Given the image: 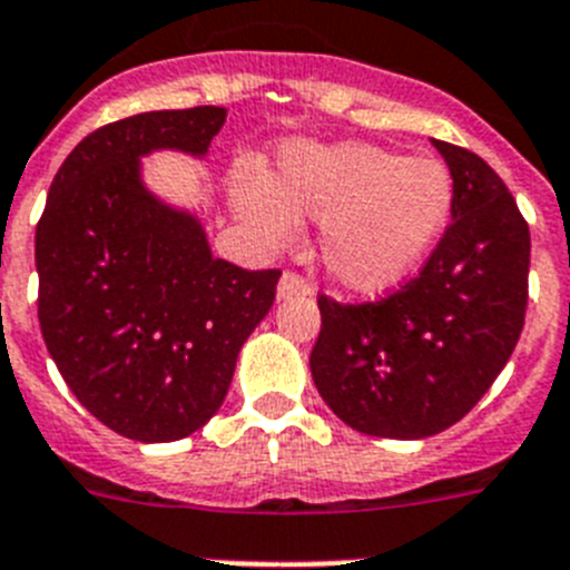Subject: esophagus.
<instances>
[{
    "label": "esophagus",
    "instance_id": "esophagus-1",
    "mask_svg": "<svg viewBox=\"0 0 570 570\" xmlns=\"http://www.w3.org/2000/svg\"><path fill=\"white\" fill-rule=\"evenodd\" d=\"M313 292V286L306 284L301 275H295V272H284L278 281V298H292V295H309Z\"/></svg>",
    "mask_w": 570,
    "mask_h": 570
}]
</instances>
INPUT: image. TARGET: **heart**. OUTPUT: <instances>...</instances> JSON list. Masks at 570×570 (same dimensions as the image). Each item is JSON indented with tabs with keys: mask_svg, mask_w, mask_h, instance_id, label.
I'll use <instances>...</instances> for the list:
<instances>
[{
	"mask_svg": "<svg viewBox=\"0 0 570 570\" xmlns=\"http://www.w3.org/2000/svg\"><path fill=\"white\" fill-rule=\"evenodd\" d=\"M232 206L261 249H284L301 217L321 224V264L344 289L381 295L428 261L448 226L453 180L433 157H402L367 142H292L278 171L232 175Z\"/></svg>",
	"mask_w": 570,
	"mask_h": 570,
	"instance_id": "obj_1",
	"label": "heart"
}]
</instances>
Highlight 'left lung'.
<instances>
[{
	"label": "left lung",
	"instance_id": "left-lung-1",
	"mask_svg": "<svg viewBox=\"0 0 570 570\" xmlns=\"http://www.w3.org/2000/svg\"><path fill=\"white\" fill-rule=\"evenodd\" d=\"M433 146L453 177V224L419 278L375 304L318 298L315 387L341 422L379 439H428L476 407L528 306L531 232L517 200L479 155Z\"/></svg>",
	"mask_w": 570,
	"mask_h": 570
}]
</instances>
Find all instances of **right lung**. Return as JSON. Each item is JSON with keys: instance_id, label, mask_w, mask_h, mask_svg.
I'll return each mask as SVG.
<instances>
[{"instance_id": "right-lung-1", "label": "right lung", "mask_w": 570, "mask_h": 570, "mask_svg": "<svg viewBox=\"0 0 570 570\" xmlns=\"http://www.w3.org/2000/svg\"><path fill=\"white\" fill-rule=\"evenodd\" d=\"M226 108L146 111L73 148L37 226L39 326L77 402L135 442L186 439L220 410L278 269L212 255L200 217L160 200L142 157L203 160Z\"/></svg>"}]
</instances>
